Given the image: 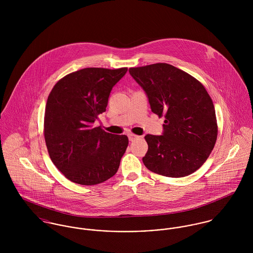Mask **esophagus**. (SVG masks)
Masks as SVG:
<instances>
[{"mask_svg":"<svg viewBox=\"0 0 253 253\" xmlns=\"http://www.w3.org/2000/svg\"><path fill=\"white\" fill-rule=\"evenodd\" d=\"M136 138H138L137 135H135V134H133V133L128 134V139H129V141H133V140H135Z\"/></svg>","mask_w":253,"mask_h":253,"instance_id":"34e87169","label":"esophagus"}]
</instances>
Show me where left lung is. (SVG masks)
Segmentation results:
<instances>
[{"instance_id":"8db88e82","label":"left lung","mask_w":253,"mask_h":253,"mask_svg":"<svg viewBox=\"0 0 253 253\" xmlns=\"http://www.w3.org/2000/svg\"><path fill=\"white\" fill-rule=\"evenodd\" d=\"M144 89L151 110L165 117L163 135L147 134L145 167L157 174L184 177L199 169L216 142L213 102L196 78L168 64L129 68Z\"/></svg>"}]
</instances>
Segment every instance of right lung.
Masks as SVG:
<instances>
[{"label":"right lung","mask_w":253,"mask_h":253,"mask_svg":"<svg viewBox=\"0 0 253 253\" xmlns=\"http://www.w3.org/2000/svg\"><path fill=\"white\" fill-rule=\"evenodd\" d=\"M126 71V67L81 69L60 79L47 97L43 120L47 152L74 183L96 185L118 171L128 138L94 127L93 123L106 111L113 86Z\"/></svg>","instance_id":"1"}]
</instances>
